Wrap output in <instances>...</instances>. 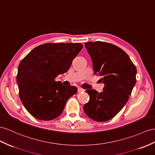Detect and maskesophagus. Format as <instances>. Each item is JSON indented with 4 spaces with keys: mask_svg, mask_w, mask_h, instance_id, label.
<instances>
[{
    "mask_svg": "<svg viewBox=\"0 0 155 155\" xmlns=\"http://www.w3.org/2000/svg\"><path fill=\"white\" fill-rule=\"evenodd\" d=\"M84 92V90L82 89L81 87H78V92Z\"/></svg>",
    "mask_w": 155,
    "mask_h": 155,
    "instance_id": "1",
    "label": "esophagus"
}]
</instances>
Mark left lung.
Returning <instances> with one entry per match:
<instances>
[{
	"label": "left lung",
	"mask_w": 155,
	"mask_h": 155,
	"mask_svg": "<svg viewBox=\"0 0 155 155\" xmlns=\"http://www.w3.org/2000/svg\"><path fill=\"white\" fill-rule=\"evenodd\" d=\"M96 75L105 84L99 93L88 90L90 101L84 106L86 115L97 122L115 117L128 101L136 82L137 69L124 50L101 41L85 42Z\"/></svg>",
	"instance_id": "1"
}]
</instances>
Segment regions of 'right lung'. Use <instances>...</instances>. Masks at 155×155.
<instances>
[{
    "mask_svg": "<svg viewBox=\"0 0 155 155\" xmlns=\"http://www.w3.org/2000/svg\"><path fill=\"white\" fill-rule=\"evenodd\" d=\"M81 43H46L31 50L18 66L17 82L22 104L41 120L59 117L75 86H65L55 78L66 73L82 48Z\"/></svg>",
    "mask_w": 155,
    "mask_h": 155,
    "instance_id": "right-lung-1",
    "label": "right lung"
}]
</instances>
